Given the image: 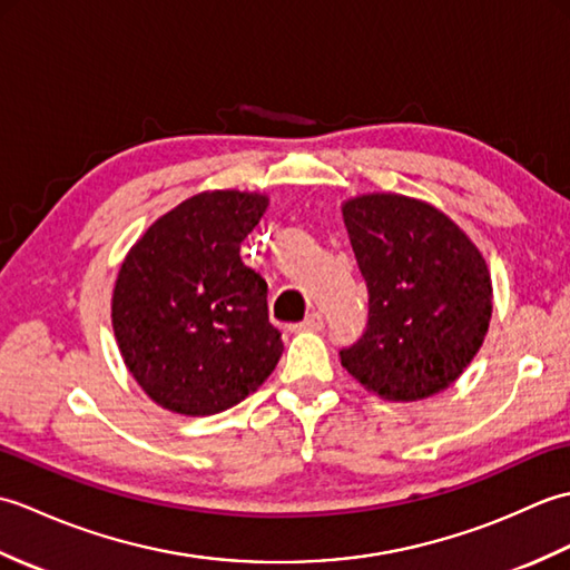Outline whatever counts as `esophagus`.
Returning <instances> with one entry per match:
<instances>
[{
  "label": "esophagus",
  "instance_id": "1",
  "mask_svg": "<svg viewBox=\"0 0 570 570\" xmlns=\"http://www.w3.org/2000/svg\"><path fill=\"white\" fill-rule=\"evenodd\" d=\"M292 331L294 333H301V331H323V316H321V313L313 311V313H308L304 323L292 325Z\"/></svg>",
  "mask_w": 570,
  "mask_h": 570
}]
</instances>
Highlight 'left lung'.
I'll list each match as a JSON object with an SVG mask.
<instances>
[{
	"label": "left lung",
	"instance_id": "obj_1",
	"mask_svg": "<svg viewBox=\"0 0 570 570\" xmlns=\"http://www.w3.org/2000/svg\"><path fill=\"white\" fill-rule=\"evenodd\" d=\"M343 220L370 292L367 331L341 350L343 367L390 402L448 390L492 318L482 252L445 213L399 193L350 198Z\"/></svg>",
	"mask_w": 570,
	"mask_h": 570
}]
</instances>
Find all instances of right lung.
I'll return each mask as SVG.
<instances>
[{"label": "right lung", "mask_w": 570, "mask_h": 570, "mask_svg": "<svg viewBox=\"0 0 570 570\" xmlns=\"http://www.w3.org/2000/svg\"><path fill=\"white\" fill-rule=\"evenodd\" d=\"M266 205L264 193H198L151 223L119 266V353L151 402L174 414L210 416L239 404L284 353L266 282L239 257Z\"/></svg>", "instance_id": "right-lung-1"}]
</instances>
